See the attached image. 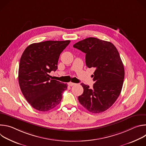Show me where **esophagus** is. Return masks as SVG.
I'll use <instances>...</instances> for the list:
<instances>
[{"mask_svg":"<svg viewBox=\"0 0 146 146\" xmlns=\"http://www.w3.org/2000/svg\"><path fill=\"white\" fill-rule=\"evenodd\" d=\"M68 85L69 86H74V85H76V84L75 83H74V82H69L68 83Z\"/></svg>","mask_w":146,"mask_h":146,"instance_id":"34e87169","label":"esophagus"}]
</instances>
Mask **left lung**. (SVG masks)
Returning a JSON list of instances; mask_svg holds the SVG:
<instances>
[{
  "label": "left lung",
  "instance_id": "obj_1",
  "mask_svg": "<svg viewBox=\"0 0 146 146\" xmlns=\"http://www.w3.org/2000/svg\"><path fill=\"white\" fill-rule=\"evenodd\" d=\"M73 47L86 54L88 68L95 69L93 88L81 83L84 92L78 101L91 113L105 111L116 101L122 88L125 72L119 52L113 43L95 37L80 41Z\"/></svg>",
  "mask_w": 146,
  "mask_h": 146
}]
</instances>
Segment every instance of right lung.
Instances as JSON below:
<instances>
[{"mask_svg":"<svg viewBox=\"0 0 146 146\" xmlns=\"http://www.w3.org/2000/svg\"><path fill=\"white\" fill-rule=\"evenodd\" d=\"M70 40L46 41L33 43L24 50L20 59L19 85L26 100L35 109L47 111L60 102L68 84L52 80L51 71L58 69L60 53Z\"/></svg>","mask_w":146,"mask_h":146,"instance_id":"1","label":"right lung"}]
</instances>
